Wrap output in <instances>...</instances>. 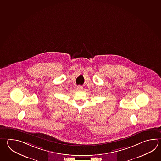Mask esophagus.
Listing matches in <instances>:
<instances>
[{
	"label": "esophagus",
	"mask_w": 161,
	"mask_h": 161,
	"mask_svg": "<svg viewBox=\"0 0 161 161\" xmlns=\"http://www.w3.org/2000/svg\"><path fill=\"white\" fill-rule=\"evenodd\" d=\"M82 86H80V85L77 86V89L78 90H81V89H82Z\"/></svg>",
	"instance_id": "34e87169"
}]
</instances>
